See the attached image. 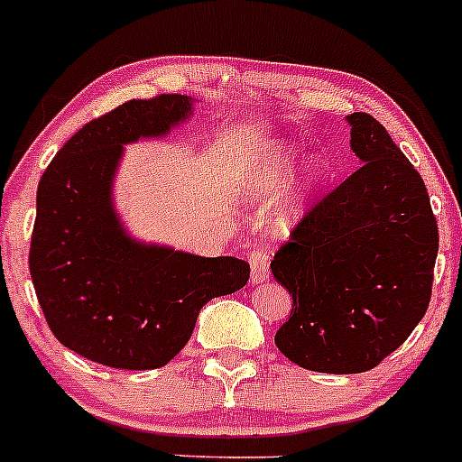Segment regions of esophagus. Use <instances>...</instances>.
Wrapping results in <instances>:
<instances>
[{"mask_svg":"<svg viewBox=\"0 0 462 462\" xmlns=\"http://www.w3.org/2000/svg\"><path fill=\"white\" fill-rule=\"evenodd\" d=\"M248 263H251V283H263L268 282V253L257 248L248 255Z\"/></svg>","mask_w":462,"mask_h":462,"instance_id":"esophagus-1","label":"esophagus"}]
</instances>
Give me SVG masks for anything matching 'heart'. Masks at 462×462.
I'll return each mask as SVG.
<instances>
[{
	"label": "heart",
	"mask_w": 462,
	"mask_h": 462,
	"mask_svg": "<svg viewBox=\"0 0 462 462\" xmlns=\"http://www.w3.org/2000/svg\"><path fill=\"white\" fill-rule=\"evenodd\" d=\"M292 148L286 143H266V146L253 150L245 163V179H242V191L251 203H268L274 199L283 179H286ZM325 163L319 154H312L303 162L299 174L290 180V188L283 196V203L274 214L273 226L277 233H286L303 216L305 203L312 189L323 179Z\"/></svg>",
	"instance_id": "b5f03b06"
}]
</instances>
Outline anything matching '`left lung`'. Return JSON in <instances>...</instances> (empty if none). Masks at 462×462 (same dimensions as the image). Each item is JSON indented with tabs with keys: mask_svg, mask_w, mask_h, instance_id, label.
<instances>
[{
	"mask_svg": "<svg viewBox=\"0 0 462 462\" xmlns=\"http://www.w3.org/2000/svg\"><path fill=\"white\" fill-rule=\"evenodd\" d=\"M360 168L299 222L271 262L292 294L274 336L308 371L362 373L391 356L426 314L439 253L428 189L386 128L346 116Z\"/></svg>",
	"mask_w": 462,
	"mask_h": 462,
	"instance_id": "8db88e82",
	"label": "left lung"
}]
</instances>
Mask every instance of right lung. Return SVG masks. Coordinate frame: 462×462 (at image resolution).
I'll return each instance as SVG.
<instances>
[{"instance_id": "obj_1", "label": "right lung", "mask_w": 462, "mask_h": 462, "mask_svg": "<svg viewBox=\"0 0 462 462\" xmlns=\"http://www.w3.org/2000/svg\"><path fill=\"white\" fill-rule=\"evenodd\" d=\"M194 97L124 102L82 126L41 176L30 277L51 334L113 369L168 365L188 345L200 308L248 282L237 257H200L131 237L113 205L124 146L168 137Z\"/></svg>"}]
</instances>
